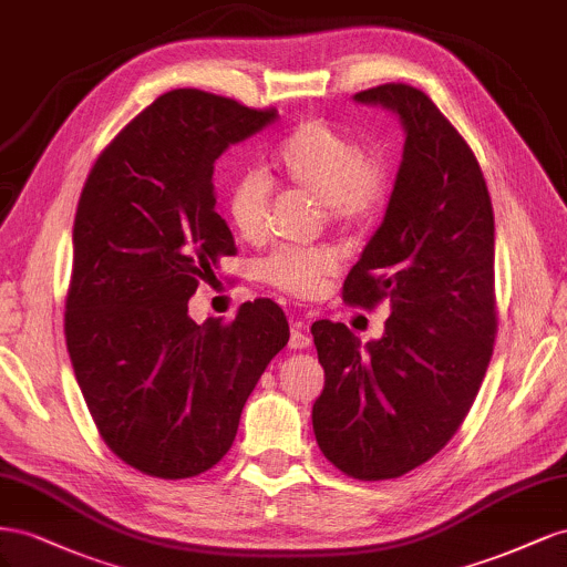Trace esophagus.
I'll use <instances>...</instances> for the list:
<instances>
[{
  "label": "esophagus",
  "instance_id": "1",
  "mask_svg": "<svg viewBox=\"0 0 567 567\" xmlns=\"http://www.w3.org/2000/svg\"><path fill=\"white\" fill-rule=\"evenodd\" d=\"M311 347V334L306 330L303 322H292V330H289V349H309Z\"/></svg>",
  "mask_w": 567,
  "mask_h": 567
}]
</instances>
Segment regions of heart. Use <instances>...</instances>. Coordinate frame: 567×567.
<instances>
[{"mask_svg": "<svg viewBox=\"0 0 567 567\" xmlns=\"http://www.w3.org/2000/svg\"><path fill=\"white\" fill-rule=\"evenodd\" d=\"M272 166L285 181L322 202L328 218L344 230L363 228L390 199V166L370 154L351 133L328 121H303L275 150ZM272 185L264 171L239 173L225 206L237 235L258 241L266 235ZM339 268L330 247H282L261 264V278L287 295L311 299Z\"/></svg>", "mask_w": 567, "mask_h": 567, "instance_id": "heart-1", "label": "heart"}]
</instances>
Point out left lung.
<instances>
[{"label":"left lung","instance_id":"8db88e82","mask_svg":"<svg viewBox=\"0 0 567 567\" xmlns=\"http://www.w3.org/2000/svg\"><path fill=\"white\" fill-rule=\"evenodd\" d=\"M401 118L406 142L386 214L344 280V301L390 303L361 347L344 322L311 328L326 386L313 432L363 482L392 480L449 444L471 411L496 337L494 212L467 142L425 92L386 83L353 94Z\"/></svg>","mask_w":567,"mask_h":567}]
</instances>
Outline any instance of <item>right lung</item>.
Instances as JSON below:
<instances>
[{
	"instance_id": "1",
	"label": "right lung",
	"mask_w": 567,
	"mask_h": 567,
	"mask_svg": "<svg viewBox=\"0 0 567 567\" xmlns=\"http://www.w3.org/2000/svg\"><path fill=\"white\" fill-rule=\"evenodd\" d=\"M278 118L202 90H171L94 161L73 223L66 347L106 446L135 471L185 480L228 454L239 415L289 339L278 303L197 326L187 301L235 239L216 158Z\"/></svg>"
}]
</instances>
